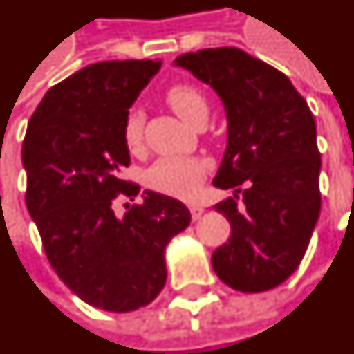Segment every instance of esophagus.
Here are the masks:
<instances>
[{
  "instance_id": "34e87169",
  "label": "esophagus",
  "mask_w": 354,
  "mask_h": 354,
  "mask_svg": "<svg viewBox=\"0 0 354 354\" xmlns=\"http://www.w3.org/2000/svg\"><path fill=\"white\" fill-rule=\"evenodd\" d=\"M203 211H205V209H203L201 205H192V207H189V212H192V218L194 220L201 218Z\"/></svg>"
}]
</instances>
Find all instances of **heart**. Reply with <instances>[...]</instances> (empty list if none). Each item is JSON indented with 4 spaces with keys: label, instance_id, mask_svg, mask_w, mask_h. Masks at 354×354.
Returning <instances> with one entry per match:
<instances>
[{
    "label": "heart",
    "instance_id": "1",
    "mask_svg": "<svg viewBox=\"0 0 354 354\" xmlns=\"http://www.w3.org/2000/svg\"><path fill=\"white\" fill-rule=\"evenodd\" d=\"M167 103L184 122L194 126L199 118L207 117L209 105L201 91L189 84H176L167 90ZM143 115L132 109L124 120V142L134 151L142 145ZM209 165L195 157H165L157 160L147 172V184L160 194L192 199L203 180L207 176Z\"/></svg>",
    "mask_w": 354,
    "mask_h": 354
}]
</instances>
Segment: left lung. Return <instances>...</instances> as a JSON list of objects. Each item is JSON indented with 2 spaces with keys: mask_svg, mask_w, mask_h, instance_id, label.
<instances>
[{
  "mask_svg": "<svg viewBox=\"0 0 354 354\" xmlns=\"http://www.w3.org/2000/svg\"><path fill=\"white\" fill-rule=\"evenodd\" d=\"M174 65L216 91L228 120L212 184L234 189L214 205L232 236L212 268L232 289L268 291L297 270L320 214L315 117L286 74L241 49H201Z\"/></svg>",
  "mask_w": 354,
  "mask_h": 354,
  "instance_id": "1",
  "label": "left lung"
}]
</instances>
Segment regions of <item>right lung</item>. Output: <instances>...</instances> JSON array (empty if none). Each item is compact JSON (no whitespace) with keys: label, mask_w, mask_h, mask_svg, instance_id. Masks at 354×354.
Here are the masks:
<instances>
[{"label":"right lung","mask_w":354,"mask_h":354,"mask_svg":"<svg viewBox=\"0 0 354 354\" xmlns=\"http://www.w3.org/2000/svg\"><path fill=\"white\" fill-rule=\"evenodd\" d=\"M159 59L103 61L53 86L34 111L22 143L26 207L49 264L74 295L109 313L151 303L167 281L165 249L192 214L174 197L145 189L117 216L118 194L140 185L130 165L128 109L160 68Z\"/></svg>","instance_id":"add662e5"}]
</instances>
